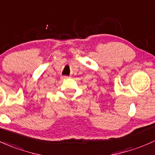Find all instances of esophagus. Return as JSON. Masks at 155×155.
<instances>
[{
    "label": "esophagus",
    "instance_id": "34e87169",
    "mask_svg": "<svg viewBox=\"0 0 155 155\" xmlns=\"http://www.w3.org/2000/svg\"><path fill=\"white\" fill-rule=\"evenodd\" d=\"M62 79H69V77H68V76H63V77H62Z\"/></svg>",
    "mask_w": 155,
    "mask_h": 155
}]
</instances>
